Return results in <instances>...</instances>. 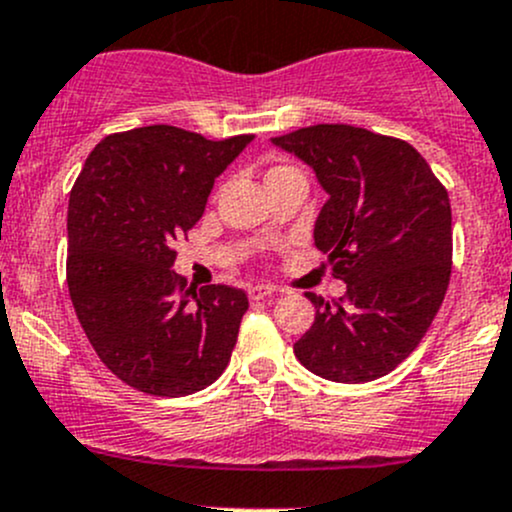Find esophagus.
Masks as SVG:
<instances>
[{
    "instance_id": "34e87169",
    "label": "esophagus",
    "mask_w": 512,
    "mask_h": 512,
    "mask_svg": "<svg viewBox=\"0 0 512 512\" xmlns=\"http://www.w3.org/2000/svg\"><path fill=\"white\" fill-rule=\"evenodd\" d=\"M277 289L275 287H270V285H255V287H250V299L252 302H262V299H267V297H272V294H275Z\"/></svg>"
}]
</instances>
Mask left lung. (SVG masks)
Segmentation results:
<instances>
[{
    "instance_id": "left-lung-1",
    "label": "left lung",
    "mask_w": 512,
    "mask_h": 512,
    "mask_svg": "<svg viewBox=\"0 0 512 512\" xmlns=\"http://www.w3.org/2000/svg\"><path fill=\"white\" fill-rule=\"evenodd\" d=\"M317 175L329 200L314 245L347 282L342 302L309 292L314 324L294 344L312 374L364 384L394 371L441 309L451 280V203L414 146L344 123L272 138Z\"/></svg>"
}]
</instances>
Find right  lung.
Wrapping results in <instances>:
<instances>
[{
	"label": "right lung",
	"instance_id": "obj_1",
	"mask_svg": "<svg viewBox=\"0 0 512 512\" xmlns=\"http://www.w3.org/2000/svg\"><path fill=\"white\" fill-rule=\"evenodd\" d=\"M252 136L208 141L175 126L106 136L69 198L66 282L98 359L151 396L213 384L237 342L247 294L188 287L173 242L203 218L215 178Z\"/></svg>",
	"mask_w": 512,
	"mask_h": 512
}]
</instances>
